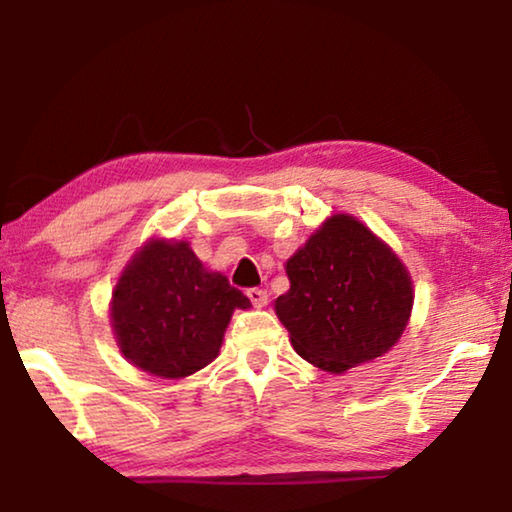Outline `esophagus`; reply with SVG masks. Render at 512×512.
Listing matches in <instances>:
<instances>
[{"label":"esophagus","mask_w":512,"mask_h":512,"mask_svg":"<svg viewBox=\"0 0 512 512\" xmlns=\"http://www.w3.org/2000/svg\"><path fill=\"white\" fill-rule=\"evenodd\" d=\"M248 298H250V302H253V307H257V309L268 305V293L264 289H250Z\"/></svg>","instance_id":"1"}]
</instances>
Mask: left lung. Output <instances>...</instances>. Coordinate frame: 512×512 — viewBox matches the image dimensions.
I'll use <instances>...</instances> for the list:
<instances>
[{
    "mask_svg": "<svg viewBox=\"0 0 512 512\" xmlns=\"http://www.w3.org/2000/svg\"><path fill=\"white\" fill-rule=\"evenodd\" d=\"M284 268L291 287L275 314L293 350L320 370L343 375L375 361L409 325V268L357 216H327Z\"/></svg>",
    "mask_w": 512,
    "mask_h": 512,
    "instance_id": "1",
    "label": "left lung"
}]
</instances>
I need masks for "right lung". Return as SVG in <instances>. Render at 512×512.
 Here are the masks:
<instances>
[{
	"label": "right lung",
	"instance_id": "add662e5",
	"mask_svg": "<svg viewBox=\"0 0 512 512\" xmlns=\"http://www.w3.org/2000/svg\"><path fill=\"white\" fill-rule=\"evenodd\" d=\"M248 307L244 293L205 268L189 241L151 237L112 289L110 325L128 363L183 379L219 357L232 314Z\"/></svg>",
	"mask_w": 512,
	"mask_h": 512
}]
</instances>
